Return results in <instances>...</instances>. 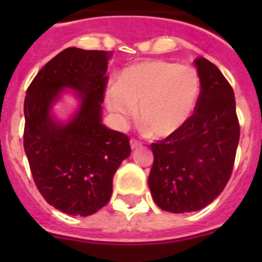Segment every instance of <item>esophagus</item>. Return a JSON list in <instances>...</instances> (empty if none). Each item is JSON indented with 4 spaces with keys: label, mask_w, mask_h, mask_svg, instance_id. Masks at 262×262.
Here are the masks:
<instances>
[{
    "label": "esophagus",
    "mask_w": 262,
    "mask_h": 262,
    "mask_svg": "<svg viewBox=\"0 0 262 262\" xmlns=\"http://www.w3.org/2000/svg\"><path fill=\"white\" fill-rule=\"evenodd\" d=\"M129 145H131V149H136V148H139L142 145V143L138 142L136 139H131V140H129Z\"/></svg>",
    "instance_id": "1"
}]
</instances>
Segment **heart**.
<instances>
[{"instance_id":"heart-1","label":"heart","mask_w":262,"mask_h":262,"mask_svg":"<svg viewBox=\"0 0 262 262\" xmlns=\"http://www.w3.org/2000/svg\"><path fill=\"white\" fill-rule=\"evenodd\" d=\"M201 77L191 67L166 60H145L120 72L117 85L106 92V106L119 126L135 114L155 138L182 128L195 111Z\"/></svg>"}]
</instances>
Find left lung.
<instances>
[{"label": "left lung", "instance_id": "1", "mask_svg": "<svg viewBox=\"0 0 262 262\" xmlns=\"http://www.w3.org/2000/svg\"><path fill=\"white\" fill-rule=\"evenodd\" d=\"M194 62L201 77L194 114L180 131L151 144L148 186L155 203L173 214L198 211L217 198L232 173L240 138L231 85L207 59Z\"/></svg>", "mask_w": 262, "mask_h": 262}]
</instances>
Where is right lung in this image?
I'll return each instance as SVG.
<instances>
[{
    "instance_id": "add662e5",
    "label": "right lung",
    "mask_w": 262,
    "mask_h": 262,
    "mask_svg": "<svg viewBox=\"0 0 262 262\" xmlns=\"http://www.w3.org/2000/svg\"><path fill=\"white\" fill-rule=\"evenodd\" d=\"M108 53L69 47L39 71L25 98L23 145L38 190L56 210L88 216L113 193V177L131 154L129 139L102 123ZM66 94L78 105L60 118Z\"/></svg>"
}]
</instances>
